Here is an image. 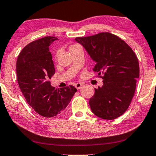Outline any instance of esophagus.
Wrapping results in <instances>:
<instances>
[{
	"label": "esophagus",
	"instance_id": "1",
	"mask_svg": "<svg viewBox=\"0 0 156 156\" xmlns=\"http://www.w3.org/2000/svg\"><path fill=\"white\" fill-rule=\"evenodd\" d=\"M82 85H83V84H81V83H76L75 87L77 88V90H79V89H80L81 87H82Z\"/></svg>",
	"mask_w": 156,
	"mask_h": 156
}]
</instances>
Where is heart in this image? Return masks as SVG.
Returning <instances> with one entry per match:
<instances>
[{
  "instance_id": "1",
  "label": "heart",
  "mask_w": 156,
  "mask_h": 156,
  "mask_svg": "<svg viewBox=\"0 0 156 156\" xmlns=\"http://www.w3.org/2000/svg\"><path fill=\"white\" fill-rule=\"evenodd\" d=\"M76 45H71L70 47H69V48H72V47H74V46H76Z\"/></svg>"
}]
</instances>
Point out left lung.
Masks as SVG:
<instances>
[{
	"label": "left lung",
	"instance_id": "8db88e82",
	"mask_svg": "<svg viewBox=\"0 0 156 156\" xmlns=\"http://www.w3.org/2000/svg\"><path fill=\"white\" fill-rule=\"evenodd\" d=\"M76 41L96 62L93 71L103 79V86L94 89L90 99L92 113L102 119H115L127 111L135 92L139 76L135 53L121 38L107 32L77 37Z\"/></svg>",
	"mask_w": 156,
	"mask_h": 156
}]
</instances>
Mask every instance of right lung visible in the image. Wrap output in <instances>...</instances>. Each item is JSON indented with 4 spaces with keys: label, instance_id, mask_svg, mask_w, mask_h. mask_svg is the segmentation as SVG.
Instances as JSON below:
<instances>
[{
    "label": "right lung",
    "instance_id": "obj_1",
    "mask_svg": "<svg viewBox=\"0 0 156 156\" xmlns=\"http://www.w3.org/2000/svg\"><path fill=\"white\" fill-rule=\"evenodd\" d=\"M57 39L47 36L28 44L19 55L16 66L18 84L27 103L45 118L60 114L77 91L73 85L60 89L50 85L55 69L49 46Z\"/></svg>",
    "mask_w": 156,
    "mask_h": 156
}]
</instances>
